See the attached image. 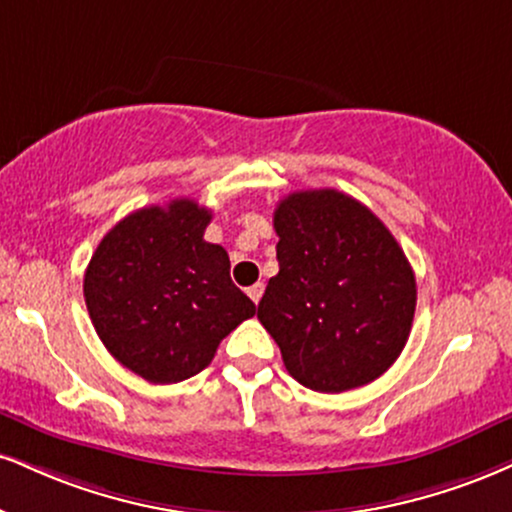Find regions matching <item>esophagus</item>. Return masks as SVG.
<instances>
[{
    "instance_id": "esophagus-1",
    "label": "esophagus",
    "mask_w": 512,
    "mask_h": 512,
    "mask_svg": "<svg viewBox=\"0 0 512 512\" xmlns=\"http://www.w3.org/2000/svg\"><path fill=\"white\" fill-rule=\"evenodd\" d=\"M262 293H264V283L262 281H257V283H252V286L248 288V295H250V300L252 303H260V298H262Z\"/></svg>"
}]
</instances>
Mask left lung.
Segmentation results:
<instances>
[{
	"label": "left lung",
	"instance_id": "8db88e82",
	"mask_svg": "<svg viewBox=\"0 0 512 512\" xmlns=\"http://www.w3.org/2000/svg\"><path fill=\"white\" fill-rule=\"evenodd\" d=\"M279 274L257 319L295 381L319 393L365 386L408 343L417 305L405 252L372 209L334 188L276 205Z\"/></svg>",
	"mask_w": 512,
	"mask_h": 512
}]
</instances>
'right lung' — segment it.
I'll use <instances>...</instances> for the list:
<instances>
[{
	"instance_id": "1",
	"label": "right lung",
	"mask_w": 512,
	"mask_h": 512,
	"mask_svg": "<svg viewBox=\"0 0 512 512\" xmlns=\"http://www.w3.org/2000/svg\"><path fill=\"white\" fill-rule=\"evenodd\" d=\"M212 212L188 197L121 219L97 245L83 293L92 326L123 367L176 384L202 372L221 338L255 315L231 281L221 245L207 243Z\"/></svg>"
}]
</instances>
